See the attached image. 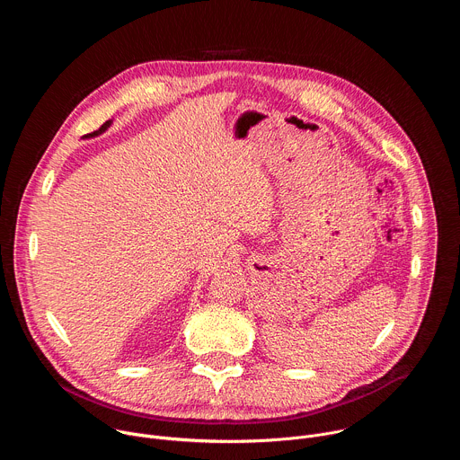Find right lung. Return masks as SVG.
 <instances>
[{"instance_id": "obj_1", "label": "right lung", "mask_w": 460, "mask_h": 460, "mask_svg": "<svg viewBox=\"0 0 460 460\" xmlns=\"http://www.w3.org/2000/svg\"><path fill=\"white\" fill-rule=\"evenodd\" d=\"M111 123H112V121H111V119H109V121H105V123H103V125H102V127H100V128H98V130H94V133H91V135H87V138H91V137H98V135H102V133H105V130H107V128H109V127H111Z\"/></svg>"}]
</instances>
